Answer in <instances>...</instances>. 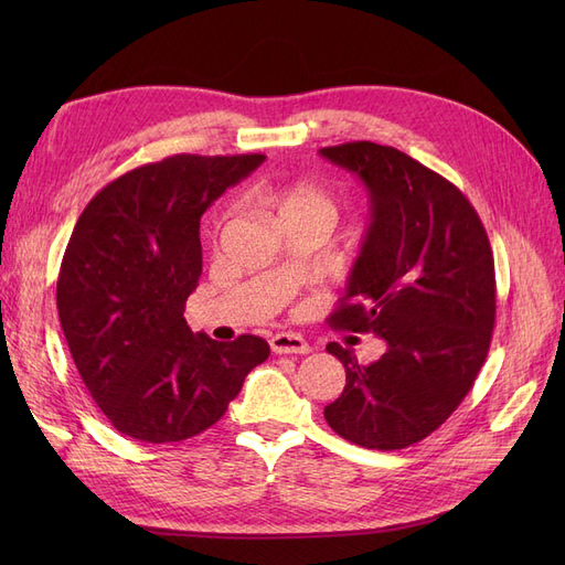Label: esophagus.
I'll list each match as a JSON object with an SVG mask.
<instances>
[{
    "label": "esophagus",
    "mask_w": 565,
    "mask_h": 565,
    "mask_svg": "<svg viewBox=\"0 0 565 565\" xmlns=\"http://www.w3.org/2000/svg\"><path fill=\"white\" fill-rule=\"evenodd\" d=\"M270 351L273 353H297V355H303V353L311 351V347H309V341H306L299 334L278 332L276 337H270Z\"/></svg>",
    "instance_id": "esophagus-1"
}]
</instances>
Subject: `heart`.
<instances>
[{
  "label": "heart",
  "mask_w": 565,
  "mask_h": 565,
  "mask_svg": "<svg viewBox=\"0 0 565 565\" xmlns=\"http://www.w3.org/2000/svg\"><path fill=\"white\" fill-rule=\"evenodd\" d=\"M262 198L266 200L273 214L280 224L287 221H311L322 228H332L337 224L339 207L337 200L313 181H287L262 188Z\"/></svg>",
  "instance_id": "1"
}]
</instances>
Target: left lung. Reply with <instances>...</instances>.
Here are the masks:
<instances>
[{"label":"left lung","instance_id":"left-lung-1","mask_svg":"<svg viewBox=\"0 0 565 565\" xmlns=\"http://www.w3.org/2000/svg\"><path fill=\"white\" fill-rule=\"evenodd\" d=\"M320 156L361 177L372 212L328 320L386 341L370 365L328 344L347 386L324 419L355 446L403 450L455 413L486 363L498 301L490 241L467 195L405 152L353 141Z\"/></svg>","mask_w":565,"mask_h":565}]
</instances>
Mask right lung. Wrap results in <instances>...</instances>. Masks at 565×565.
I'll use <instances>...</instances> for the list:
<instances>
[{
  "instance_id": "add662e5",
  "label": "right lung",
  "mask_w": 565,
  "mask_h": 565,
  "mask_svg": "<svg viewBox=\"0 0 565 565\" xmlns=\"http://www.w3.org/2000/svg\"><path fill=\"white\" fill-rule=\"evenodd\" d=\"M264 160L169 156L117 177L79 214L58 318L84 386L119 434L177 443L207 431L270 355L262 337L224 344L183 318L202 276L200 216Z\"/></svg>"
}]
</instances>
